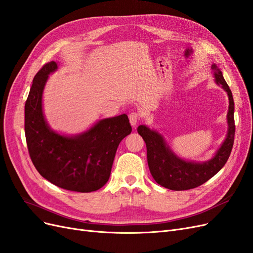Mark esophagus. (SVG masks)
Returning <instances> with one entry per match:
<instances>
[{
	"label": "esophagus",
	"instance_id": "obj_1",
	"mask_svg": "<svg viewBox=\"0 0 253 253\" xmlns=\"http://www.w3.org/2000/svg\"><path fill=\"white\" fill-rule=\"evenodd\" d=\"M128 119H129V122H131L132 126H136L140 120V115L136 112H132L128 115Z\"/></svg>",
	"mask_w": 253,
	"mask_h": 253
}]
</instances>
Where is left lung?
Segmentation results:
<instances>
[{
  "instance_id": "left-lung-1",
  "label": "left lung",
  "mask_w": 253,
  "mask_h": 253,
  "mask_svg": "<svg viewBox=\"0 0 253 253\" xmlns=\"http://www.w3.org/2000/svg\"><path fill=\"white\" fill-rule=\"evenodd\" d=\"M211 68L214 71L215 82L227 91L229 98L227 137L212 159L205 163L186 162L174 154L159 133L145 126H139L137 128V132L147 144L148 165L153 178L167 189L182 191L203 185L225 166L230 156L235 133L234 101L231 89L223 77V73L215 64H213Z\"/></svg>"
}]
</instances>
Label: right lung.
<instances>
[{
  "label": "right lung",
  "mask_w": 253,
  "mask_h": 253,
  "mask_svg": "<svg viewBox=\"0 0 253 253\" xmlns=\"http://www.w3.org/2000/svg\"><path fill=\"white\" fill-rule=\"evenodd\" d=\"M55 61L42 66L25 102V137L37 171L53 185L75 192H93L109 180L120 141L131 134L126 114L98 121L88 131L64 136L52 131L44 118L42 94Z\"/></svg>",
  "instance_id": "add662e5"
}]
</instances>
